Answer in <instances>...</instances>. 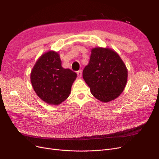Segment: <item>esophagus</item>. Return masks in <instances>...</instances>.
Returning <instances> with one entry per match:
<instances>
[{"label": "esophagus", "mask_w": 159, "mask_h": 159, "mask_svg": "<svg viewBox=\"0 0 159 159\" xmlns=\"http://www.w3.org/2000/svg\"><path fill=\"white\" fill-rule=\"evenodd\" d=\"M77 75H78V78H80L81 77V75H82V71H81V70H79L77 72Z\"/></svg>", "instance_id": "1"}]
</instances>
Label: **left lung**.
<instances>
[{
	"instance_id": "8db88e82",
	"label": "left lung",
	"mask_w": 159,
	"mask_h": 159,
	"mask_svg": "<svg viewBox=\"0 0 159 159\" xmlns=\"http://www.w3.org/2000/svg\"><path fill=\"white\" fill-rule=\"evenodd\" d=\"M89 64L83 70V78L91 93L102 102L118 98L127 81L125 64L113 50L97 47L91 49Z\"/></svg>"
}]
</instances>
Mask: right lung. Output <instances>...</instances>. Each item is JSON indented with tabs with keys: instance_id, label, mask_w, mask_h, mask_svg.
Wrapping results in <instances>:
<instances>
[{
	"instance_id": "1",
	"label": "right lung",
	"mask_w": 159,
	"mask_h": 159,
	"mask_svg": "<svg viewBox=\"0 0 159 159\" xmlns=\"http://www.w3.org/2000/svg\"><path fill=\"white\" fill-rule=\"evenodd\" d=\"M77 74L61 66L60 54L55 51L43 54L30 74L32 88L37 95L49 105H59L69 97Z\"/></svg>"
}]
</instances>
